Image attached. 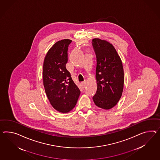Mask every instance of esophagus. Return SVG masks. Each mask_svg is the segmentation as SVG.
Masks as SVG:
<instances>
[{"instance_id":"1","label":"esophagus","mask_w":160,"mask_h":160,"mask_svg":"<svg viewBox=\"0 0 160 160\" xmlns=\"http://www.w3.org/2000/svg\"><path fill=\"white\" fill-rule=\"evenodd\" d=\"M86 85V82L85 81H83V82H81V86L83 87V88H85Z\"/></svg>"}]
</instances>
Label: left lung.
I'll return each mask as SVG.
<instances>
[{
  "mask_svg": "<svg viewBox=\"0 0 160 160\" xmlns=\"http://www.w3.org/2000/svg\"><path fill=\"white\" fill-rule=\"evenodd\" d=\"M96 56L97 91L93 97L94 104L105 110L114 107L123 89L124 74L121 60L114 47L98 38L92 40Z\"/></svg>",
  "mask_w": 160,
  "mask_h": 160,
  "instance_id": "obj_1",
  "label": "left lung"
}]
</instances>
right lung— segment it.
Wrapping results in <instances>:
<instances>
[{
  "instance_id": "right-lung-1",
  "label": "right lung",
  "mask_w": 160,
  "mask_h": 160,
  "mask_svg": "<svg viewBox=\"0 0 160 160\" xmlns=\"http://www.w3.org/2000/svg\"><path fill=\"white\" fill-rule=\"evenodd\" d=\"M72 41L57 42L46 55L43 66V81L47 97L55 110L66 113L75 106L81 91L66 69L68 48Z\"/></svg>"
}]
</instances>
